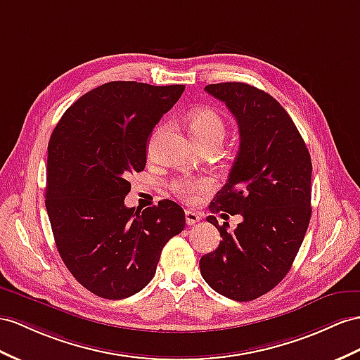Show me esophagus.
<instances>
[{"mask_svg": "<svg viewBox=\"0 0 360 360\" xmlns=\"http://www.w3.org/2000/svg\"><path fill=\"white\" fill-rule=\"evenodd\" d=\"M200 220V214H198L196 211H190V210H187L186 211V222H187V225H195V224H198Z\"/></svg>", "mask_w": 360, "mask_h": 360, "instance_id": "34e87169", "label": "esophagus"}]
</instances>
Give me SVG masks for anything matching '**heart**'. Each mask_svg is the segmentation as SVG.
<instances>
[{
  "instance_id": "heart-1",
  "label": "heart",
  "mask_w": 360,
  "mask_h": 360,
  "mask_svg": "<svg viewBox=\"0 0 360 360\" xmlns=\"http://www.w3.org/2000/svg\"><path fill=\"white\" fill-rule=\"evenodd\" d=\"M188 124L190 131L198 143H204L207 140H211V138H220L222 140L225 135L224 118L220 117L217 110L211 108L193 109L188 115ZM213 186L214 181L210 176H187L174 179L170 184V188L179 198L193 200L198 193L207 191Z\"/></svg>"
}]
</instances>
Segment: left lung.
<instances>
[{
  "label": "left lung",
  "instance_id": "8db88e82",
  "mask_svg": "<svg viewBox=\"0 0 360 360\" xmlns=\"http://www.w3.org/2000/svg\"><path fill=\"white\" fill-rule=\"evenodd\" d=\"M224 101L240 132V147L211 213L242 214L234 233H220L217 250L202 255L211 289L234 301H252L278 284L298 254L311 216V160L285 109L268 92L240 82L205 86ZM224 216V214H222Z\"/></svg>",
  "mask_w": 360,
  "mask_h": 360
}]
</instances>
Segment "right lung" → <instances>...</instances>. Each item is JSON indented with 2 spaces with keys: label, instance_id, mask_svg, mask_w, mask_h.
Returning <instances> with one entry per match:
<instances>
[{
  "label": "right lung",
  "instance_id": "add662e5",
  "mask_svg": "<svg viewBox=\"0 0 360 360\" xmlns=\"http://www.w3.org/2000/svg\"><path fill=\"white\" fill-rule=\"evenodd\" d=\"M184 89L109 82L72 103L51 134L45 207L54 242L72 276L97 297L123 300L144 289L162 248L186 226L173 200L143 211L124 205L153 127Z\"/></svg>",
  "mask_w": 360,
  "mask_h": 360
}]
</instances>
